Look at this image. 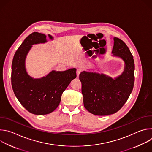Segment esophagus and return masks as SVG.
<instances>
[{"mask_svg":"<svg viewBox=\"0 0 152 152\" xmlns=\"http://www.w3.org/2000/svg\"><path fill=\"white\" fill-rule=\"evenodd\" d=\"M82 72V69H77V71H76V75H77V77H79L80 72Z\"/></svg>","mask_w":152,"mask_h":152,"instance_id":"1","label":"esophagus"}]
</instances>
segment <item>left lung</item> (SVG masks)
Listing matches in <instances>:
<instances>
[{"label": "left lung", "instance_id": "1", "mask_svg": "<svg viewBox=\"0 0 152 152\" xmlns=\"http://www.w3.org/2000/svg\"><path fill=\"white\" fill-rule=\"evenodd\" d=\"M113 56L124 62L122 73L115 78L103 73L83 71L79 75L86 110L96 115H107L119 111L131 94L135 80L133 56L125 43L114 37Z\"/></svg>", "mask_w": 152, "mask_h": 152}]
</instances>
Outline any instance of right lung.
I'll return each mask as SVG.
<instances>
[{
  "instance_id": "1",
  "label": "right lung",
  "mask_w": 152,
  "mask_h": 152,
  "mask_svg": "<svg viewBox=\"0 0 152 152\" xmlns=\"http://www.w3.org/2000/svg\"><path fill=\"white\" fill-rule=\"evenodd\" d=\"M48 37L53 39L51 35ZM46 39L41 33L30 34L16 51L12 62L11 84L14 94L26 110L35 115H46L55 110L62 93L76 77L75 68L64 72L52 70L41 78L28 75L25 66L27 55L32 45L46 43Z\"/></svg>"
}]
</instances>
